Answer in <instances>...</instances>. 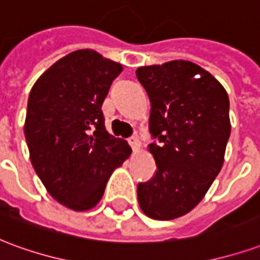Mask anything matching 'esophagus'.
I'll return each mask as SVG.
<instances>
[{"mask_svg":"<svg viewBox=\"0 0 260 260\" xmlns=\"http://www.w3.org/2000/svg\"><path fill=\"white\" fill-rule=\"evenodd\" d=\"M129 145L132 146V150L135 153H138L139 150H141V141L138 139V138H131L129 139Z\"/></svg>","mask_w":260,"mask_h":260,"instance_id":"esophagus-1","label":"esophagus"}]
</instances>
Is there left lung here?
Here are the masks:
<instances>
[{"label": "left lung", "mask_w": 260, "mask_h": 260, "mask_svg": "<svg viewBox=\"0 0 260 260\" xmlns=\"http://www.w3.org/2000/svg\"><path fill=\"white\" fill-rule=\"evenodd\" d=\"M150 100L152 180L138 184L142 212L154 220L189 213L223 167L231 132L227 91L195 62L174 59L136 69Z\"/></svg>", "instance_id": "8db88e82"}]
</instances>
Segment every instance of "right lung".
Listing matches in <instances>:
<instances>
[{
	"mask_svg": "<svg viewBox=\"0 0 260 260\" xmlns=\"http://www.w3.org/2000/svg\"><path fill=\"white\" fill-rule=\"evenodd\" d=\"M121 72L94 50H76L43 72L29 94L23 129L31 166L48 193L75 212L96 206L132 152L106 131L102 113Z\"/></svg>",
	"mask_w": 260,
	"mask_h": 260,
	"instance_id": "add662e5",
	"label": "right lung"
}]
</instances>
